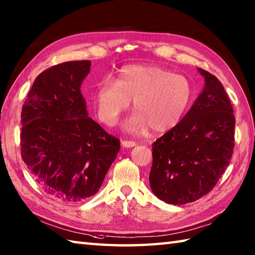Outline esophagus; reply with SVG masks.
Segmentation results:
<instances>
[{
  "label": "esophagus",
  "mask_w": 255,
  "mask_h": 255,
  "mask_svg": "<svg viewBox=\"0 0 255 255\" xmlns=\"http://www.w3.org/2000/svg\"><path fill=\"white\" fill-rule=\"evenodd\" d=\"M136 143L133 141H122V146L123 147H133L135 146Z\"/></svg>",
  "instance_id": "1"
}]
</instances>
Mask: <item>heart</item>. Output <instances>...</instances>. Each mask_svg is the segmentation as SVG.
Returning a JSON list of instances; mask_svg holds the SVG:
<instances>
[{"label": "heart", "mask_w": 255, "mask_h": 255, "mask_svg": "<svg viewBox=\"0 0 255 255\" xmlns=\"http://www.w3.org/2000/svg\"><path fill=\"white\" fill-rule=\"evenodd\" d=\"M99 119L113 127L133 101L135 110L126 123L128 131L164 133L183 119L193 99V85L184 75L154 64H129L119 71L115 82L104 80L95 91Z\"/></svg>", "instance_id": "obj_1"}]
</instances>
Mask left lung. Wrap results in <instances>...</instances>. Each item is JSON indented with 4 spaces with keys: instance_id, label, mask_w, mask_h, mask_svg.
Segmentation results:
<instances>
[{
    "instance_id": "left-lung-1",
    "label": "left lung",
    "mask_w": 255,
    "mask_h": 255,
    "mask_svg": "<svg viewBox=\"0 0 255 255\" xmlns=\"http://www.w3.org/2000/svg\"><path fill=\"white\" fill-rule=\"evenodd\" d=\"M205 85L175 128L152 144V192L165 203L181 205L212 191L231 160L235 117L220 81L198 69Z\"/></svg>"
}]
</instances>
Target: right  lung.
Listing matches in <instances>:
<instances>
[{"label": "right lung", "instance_id": "obj_1", "mask_svg": "<svg viewBox=\"0 0 255 255\" xmlns=\"http://www.w3.org/2000/svg\"><path fill=\"white\" fill-rule=\"evenodd\" d=\"M90 61H70L37 76L21 113V155L41 189L64 202L94 195L120 141L89 118L81 84Z\"/></svg>", "mask_w": 255, "mask_h": 255}]
</instances>
